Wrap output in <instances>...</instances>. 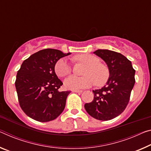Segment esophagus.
Returning <instances> with one entry per match:
<instances>
[{"label":"esophagus","mask_w":151,"mask_h":151,"mask_svg":"<svg viewBox=\"0 0 151 151\" xmlns=\"http://www.w3.org/2000/svg\"><path fill=\"white\" fill-rule=\"evenodd\" d=\"M72 91L75 93H82L83 91L82 90H72Z\"/></svg>","instance_id":"esophagus-1"}]
</instances>
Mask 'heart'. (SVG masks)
<instances>
[{
    "instance_id": "1",
    "label": "heart",
    "mask_w": 151,
    "mask_h": 151,
    "mask_svg": "<svg viewBox=\"0 0 151 151\" xmlns=\"http://www.w3.org/2000/svg\"><path fill=\"white\" fill-rule=\"evenodd\" d=\"M75 61L85 64L86 68L83 72L84 76L72 75L64 80V86L69 89L76 90L89 87L93 84L101 86L106 83L109 76V70L106 66L100 63L99 59L88 54H83L74 57ZM55 73L59 77H64L72 72L70 64L65 58L57 61L54 67Z\"/></svg>"
}]
</instances>
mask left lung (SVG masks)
Returning <instances> with one entry per match:
<instances>
[{"label":"left lung","mask_w":151,"mask_h":151,"mask_svg":"<svg viewBox=\"0 0 151 151\" xmlns=\"http://www.w3.org/2000/svg\"><path fill=\"white\" fill-rule=\"evenodd\" d=\"M93 53L107 64L109 77L104 87L93 91V100L85 104V108L93 118L110 120L120 115L127 106L135 83V70L131 62L118 52L97 50Z\"/></svg>","instance_id":"1"}]
</instances>
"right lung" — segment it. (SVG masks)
Returning <instances> with one entry per match:
<instances>
[{"label": "right lung", "instance_id": "obj_1", "mask_svg": "<svg viewBox=\"0 0 151 151\" xmlns=\"http://www.w3.org/2000/svg\"><path fill=\"white\" fill-rule=\"evenodd\" d=\"M70 54L47 48L23 61L17 72L15 87L20 107L29 118L46 122L63 111L71 91H59L63 83L55 73L54 67L59 59Z\"/></svg>", "mask_w": 151, "mask_h": 151}]
</instances>
